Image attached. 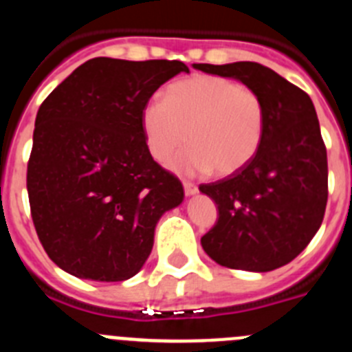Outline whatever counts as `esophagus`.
I'll list each match as a JSON object with an SVG mask.
<instances>
[{
  "mask_svg": "<svg viewBox=\"0 0 352 352\" xmlns=\"http://www.w3.org/2000/svg\"><path fill=\"white\" fill-rule=\"evenodd\" d=\"M184 192H186V196H192L197 192V186L189 180H184Z\"/></svg>",
  "mask_w": 352,
  "mask_h": 352,
  "instance_id": "34e87169",
  "label": "esophagus"
}]
</instances>
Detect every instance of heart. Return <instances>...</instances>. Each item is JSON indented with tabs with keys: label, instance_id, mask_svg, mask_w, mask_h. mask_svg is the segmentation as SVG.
I'll return each instance as SVG.
<instances>
[{
	"label": "heart",
	"instance_id": "1",
	"mask_svg": "<svg viewBox=\"0 0 352 352\" xmlns=\"http://www.w3.org/2000/svg\"><path fill=\"white\" fill-rule=\"evenodd\" d=\"M146 146L160 163L187 141L172 162L177 172L196 175L213 170L232 175L256 156L267 127V107L249 85L218 75L173 82L163 101L146 103L141 115Z\"/></svg>",
	"mask_w": 352,
	"mask_h": 352
}]
</instances>
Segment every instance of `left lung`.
<instances>
[{
    "instance_id": "1",
    "label": "left lung",
    "mask_w": 352,
    "mask_h": 352,
    "mask_svg": "<svg viewBox=\"0 0 352 352\" xmlns=\"http://www.w3.org/2000/svg\"><path fill=\"white\" fill-rule=\"evenodd\" d=\"M206 74L232 77L261 94L267 127L254 158L239 172L199 190L218 206V220L201 245L221 267L270 272L309 244L329 199L327 148L308 94L254 61L194 63Z\"/></svg>"
}]
</instances>
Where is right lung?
<instances>
[{"instance_id": "add662e5", "label": "right lung", "mask_w": 352, "mask_h": 352, "mask_svg": "<svg viewBox=\"0 0 352 352\" xmlns=\"http://www.w3.org/2000/svg\"><path fill=\"white\" fill-rule=\"evenodd\" d=\"M179 60L93 58L43 101L27 163L30 214L44 251L78 278L122 282L148 259L155 227L184 199L153 160L141 115Z\"/></svg>"}]
</instances>
